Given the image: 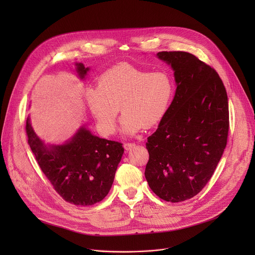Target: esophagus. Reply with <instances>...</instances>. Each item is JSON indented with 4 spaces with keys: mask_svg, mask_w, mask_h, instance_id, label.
Returning <instances> with one entry per match:
<instances>
[{
    "mask_svg": "<svg viewBox=\"0 0 255 255\" xmlns=\"http://www.w3.org/2000/svg\"><path fill=\"white\" fill-rule=\"evenodd\" d=\"M123 146H124L125 150L128 151V150H130L131 148H133V147L135 146V144H134V143H124Z\"/></svg>",
    "mask_w": 255,
    "mask_h": 255,
    "instance_id": "34e87169",
    "label": "esophagus"
}]
</instances>
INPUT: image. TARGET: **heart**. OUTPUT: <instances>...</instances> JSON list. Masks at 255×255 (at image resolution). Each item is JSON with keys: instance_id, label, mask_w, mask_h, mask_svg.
<instances>
[{"instance_id": "1", "label": "heart", "mask_w": 255, "mask_h": 255, "mask_svg": "<svg viewBox=\"0 0 255 255\" xmlns=\"http://www.w3.org/2000/svg\"><path fill=\"white\" fill-rule=\"evenodd\" d=\"M173 84L165 71H147L130 63L116 65L100 77L98 88L86 90V101L102 134L111 135L120 111L121 131L134 135L159 123L168 110Z\"/></svg>"}]
</instances>
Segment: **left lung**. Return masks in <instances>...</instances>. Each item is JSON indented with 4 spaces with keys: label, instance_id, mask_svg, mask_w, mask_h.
Masks as SVG:
<instances>
[{
    "label": "left lung",
    "instance_id": "1",
    "mask_svg": "<svg viewBox=\"0 0 255 255\" xmlns=\"http://www.w3.org/2000/svg\"><path fill=\"white\" fill-rule=\"evenodd\" d=\"M174 70L176 90L156 131L147 138L145 177L160 199L178 203L198 195L227 144L228 97L217 71L185 51H161Z\"/></svg>",
    "mask_w": 255,
    "mask_h": 255
}]
</instances>
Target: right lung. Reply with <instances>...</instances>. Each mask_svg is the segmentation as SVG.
<instances>
[{"label": "right lung", "instance_id": "1", "mask_svg": "<svg viewBox=\"0 0 255 255\" xmlns=\"http://www.w3.org/2000/svg\"><path fill=\"white\" fill-rule=\"evenodd\" d=\"M88 70L83 63H77L82 79ZM26 133L38 165L64 201L92 206L108 195L124 153L122 143L100 138L82 127L66 143L46 146L35 134L29 118Z\"/></svg>", "mask_w": 255, "mask_h": 255}]
</instances>
